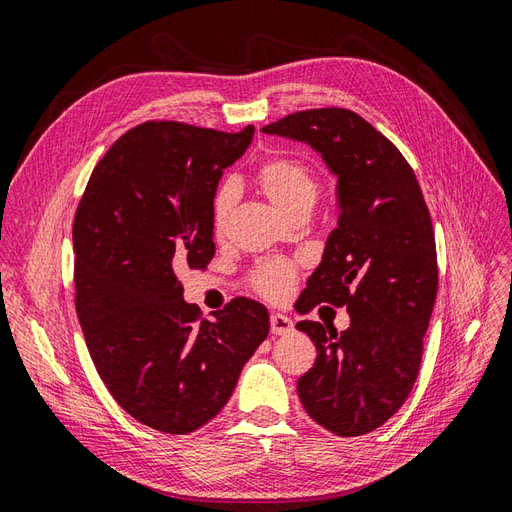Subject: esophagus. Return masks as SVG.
Here are the masks:
<instances>
[{
    "mask_svg": "<svg viewBox=\"0 0 512 512\" xmlns=\"http://www.w3.org/2000/svg\"><path fill=\"white\" fill-rule=\"evenodd\" d=\"M294 327H292V320L282 316V314H273L271 316V333L273 335H286L290 333Z\"/></svg>",
    "mask_w": 512,
    "mask_h": 512,
    "instance_id": "esophagus-1",
    "label": "esophagus"
}]
</instances>
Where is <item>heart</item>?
I'll list each match as a JSON object with an SVG mask.
<instances>
[{"label": "heart", "instance_id": "heart-1", "mask_svg": "<svg viewBox=\"0 0 512 512\" xmlns=\"http://www.w3.org/2000/svg\"><path fill=\"white\" fill-rule=\"evenodd\" d=\"M258 185L262 194H265L271 205L282 211L284 215H290L297 209H312L318 196V183L303 162L292 158H273L265 162L258 170ZM239 198L237 183L228 179L224 181L213 194L211 203V226L215 235H224L230 213L235 209V203ZM294 282H297V269L290 262L273 260L262 265L254 273V288L271 301H280L288 297Z\"/></svg>", "mask_w": 512, "mask_h": 512}]
</instances>
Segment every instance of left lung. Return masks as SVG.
I'll return each mask as SVG.
<instances>
[{
    "label": "left lung",
    "instance_id": "obj_1",
    "mask_svg": "<svg viewBox=\"0 0 512 512\" xmlns=\"http://www.w3.org/2000/svg\"><path fill=\"white\" fill-rule=\"evenodd\" d=\"M305 143L337 177V228L299 299L346 307L337 333L297 322L318 356L297 382L305 412L335 436H363L404 406L418 376L438 292L436 239L414 170L348 108H312L262 128Z\"/></svg>",
    "mask_w": 512,
    "mask_h": 512
}]
</instances>
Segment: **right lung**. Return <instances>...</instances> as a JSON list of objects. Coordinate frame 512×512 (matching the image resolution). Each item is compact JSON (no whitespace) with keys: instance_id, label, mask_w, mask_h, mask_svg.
<instances>
[{"instance_id":"right-lung-1","label":"right lung","mask_w":512,"mask_h":512,"mask_svg":"<svg viewBox=\"0 0 512 512\" xmlns=\"http://www.w3.org/2000/svg\"><path fill=\"white\" fill-rule=\"evenodd\" d=\"M252 136V126L141 123L106 151L76 209L74 301L91 361L117 404L151 429L209 423L269 335L262 303L239 297L200 320L179 282L213 258V194Z\"/></svg>"}]
</instances>
